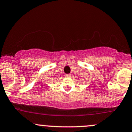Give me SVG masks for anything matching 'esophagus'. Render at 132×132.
Segmentation results:
<instances>
[{
    "label": "esophagus",
    "instance_id": "esophagus-1",
    "mask_svg": "<svg viewBox=\"0 0 132 132\" xmlns=\"http://www.w3.org/2000/svg\"><path fill=\"white\" fill-rule=\"evenodd\" d=\"M64 77L66 78H69V77H71V75L70 74H65Z\"/></svg>",
    "mask_w": 132,
    "mask_h": 132
}]
</instances>
